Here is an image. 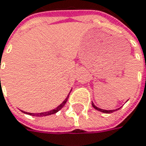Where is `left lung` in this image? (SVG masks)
I'll return each mask as SVG.
<instances>
[{
    "label": "left lung",
    "mask_w": 146,
    "mask_h": 146,
    "mask_svg": "<svg viewBox=\"0 0 146 146\" xmlns=\"http://www.w3.org/2000/svg\"><path fill=\"white\" fill-rule=\"evenodd\" d=\"M92 107H93L95 110L98 111H101V112H103V113H107V114L112 113V112H114V111H117V110L119 109V108H118V109H115V110H103V109H101V108H98V107H96L93 103H92Z\"/></svg>",
    "instance_id": "obj_1"
}]
</instances>
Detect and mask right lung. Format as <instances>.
<instances>
[{"label": "right lung", "mask_w": 146, "mask_h": 146, "mask_svg": "<svg viewBox=\"0 0 146 146\" xmlns=\"http://www.w3.org/2000/svg\"><path fill=\"white\" fill-rule=\"evenodd\" d=\"M68 95H69V94H68L67 98L64 100L61 104H60L57 108H56L55 109H53V110H51V111H45V112H41V113H29V112H26V111H23V112H24L25 114L30 115H32V116H38V117H43V116H47V115H52V114H56V112H58V111H60L61 108H63L64 106V104L66 103L67 100H68Z\"/></svg>", "instance_id": "obj_1"}]
</instances>
